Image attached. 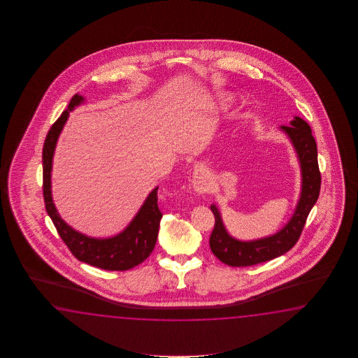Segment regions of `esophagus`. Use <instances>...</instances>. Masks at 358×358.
Segmentation results:
<instances>
[{
  "label": "esophagus",
  "mask_w": 358,
  "mask_h": 358,
  "mask_svg": "<svg viewBox=\"0 0 358 358\" xmlns=\"http://www.w3.org/2000/svg\"><path fill=\"white\" fill-rule=\"evenodd\" d=\"M193 188L199 194H205L211 188L210 178L207 176L205 169L197 168L194 170V174H193Z\"/></svg>",
  "instance_id": "obj_1"
}]
</instances>
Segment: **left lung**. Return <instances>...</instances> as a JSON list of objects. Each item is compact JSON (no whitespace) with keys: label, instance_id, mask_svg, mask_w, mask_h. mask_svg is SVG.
I'll return each mask as SVG.
<instances>
[{"label":"left lung","instance_id":"1","mask_svg":"<svg viewBox=\"0 0 358 358\" xmlns=\"http://www.w3.org/2000/svg\"><path fill=\"white\" fill-rule=\"evenodd\" d=\"M280 129L290 138L301 164L302 190L296 211L288 224L274 236L242 242L229 236L217 207L211 206L215 227L210 236V248L221 262L229 266H252L276 259L292 250L302 234L307 216L319 198L321 174L317 162V145L310 125L296 116L290 125H282Z\"/></svg>","mask_w":358,"mask_h":358}]
</instances>
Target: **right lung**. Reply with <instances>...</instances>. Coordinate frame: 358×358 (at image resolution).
Listing matches in <instances>:
<instances>
[{
    "label": "right lung",
    "instance_id": "1",
    "mask_svg": "<svg viewBox=\"0 0 358 358\" xmlns=\"http://www.w3.org/2000/svg\"><path fill=\"white\" fill-rule=\"evenodd\" d=\"M83 99L82 96L74 94L68 108L61 114L60 117L54 122V125L47 133L42 153L45 206L59 236L64 241V243L68 245L74 257L82 262L103 270L125 271L143 262L152 253L155 248L162 217V213L157 205L159 188H155L150 193L136 217L124 231L106 239H97L84 236L78 233L71 227H69L68 224L61 219L51 196V170L57 138L68 120L69 113L74 110V107L80 105Z\"/></svg>",
    "mask_w": 358,
    "mask_h": 358
}]
</instances>
